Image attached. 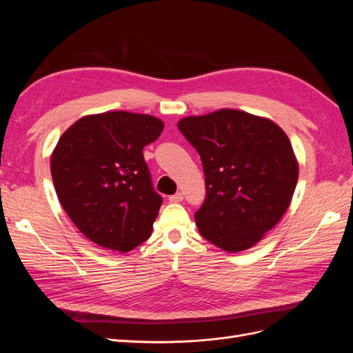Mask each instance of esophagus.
Masks as SVG:
<instances>
[{"label":"esophagus","instance_id":"esophagus-1","mask_svg":"<svg viewBox=\"0 0 353 353\" xmlns=\"http://www.w3.org/2000/svg\"><path fill=\"white\" fill-rule=\"evenodd\" d=\"M183 200H184V194L183 193H176V194L169 196V201H172V203H179V201H183Z\"/></svg>","mask_w":353,"mask_h":353}]
</instances>
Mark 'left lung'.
<instances>
[{
  "label": "left lung",
  "mask_w": 353,
  "mask_h": 353,
  "mask_svg": "<svg viewBox=\"0 0 353 353\" xmlns=\"http://www.w3.org/2000/svg\"><path fill=\"white\" fill-rule=\"evenodd\" d=\"M179 131L200 154L206 199L196 212L199 232L237 253L259 243L290 206L299 162L274 121L236 109L187 116Z\"/></svg>",
  "instance_id": "left-lung-1"
}]
</instances>
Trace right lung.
I'll list each match as a JSON object with an SVG mask.
<instances>
[{
	"instance_id": "1",
	"label": "right lung",
	"mask_w": 353,
	"mask_h": 353,
	"mask_svg": "<svg viewBox=\"0 0 353 353\" xmlns=\"http://www.w3.org/2000/svg\"><path fill=\"white\" fill-rule=\"evenodd\" d=\"M165 123L123 110L87 114L61 134L51 153L60 205L85 237L126 253L152 236L162 205L143 148Z\"/></svg>"
}]
</instances>
